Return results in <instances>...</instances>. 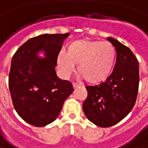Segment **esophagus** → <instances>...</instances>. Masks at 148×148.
<instances>
[{
    "label": "esophagus",
    "instance_id": "obj_1",
    "mask_svg": "<svg viewBox=\"0 0 148 148\" xmlns=\"http://www.w3.org/2000/svg\"><path fill=\"white\" fill-rule=\"evenodd\" d=\"M79 87V84H77V83H73V88L76 89L77 88H78Z\"/></svg>",
    "mask_w": 148,
    "mask_h": 148
}]
</instances>
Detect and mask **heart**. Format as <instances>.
Segmentation results:
<instances>
[{
  "label": "heart",
  "instance_id": "1",
  "mask_svg": "<svg viewBox=\"0 0 148 148\" xmlns=\"http://www.w3.org/2000/svg\"><path fill=\"white\" fill-rule=\"evenodd\" d=\"M115 56V49L109 42L79 39L69 45L66 54H59L57 64L65 77H68L77 65L80 76L86 82L95 84L110 77Z\"/></svg>",
  "mask_w": 148,
  "mask_h": 148
}]
</instances>
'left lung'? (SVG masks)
<instances>
[{"label": "left lung", "instance_id": "1", "mask_svg": "<svg viewBox=\"0 0 148 148\" xmlns=\"http://www.w3.org/2000/svg\"><path fill=\"white\" fill-rule=\"evenodd\" d=\"M116 50L111 75L99 85L87 86L88 98L82 104L86 117L100 127H110L123 120L136 100L139 64L132 51L113 38H107Z\"/></svg>", "mask_w": 148, "mask_h": 148}]
</instances>
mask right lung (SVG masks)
<instances>
[{"label": "right lung", "instance_id": "right-lung-1", "mask_svg": "<svg viewBox=\"0 0 148 148\" xmlns=\"http://www.w3.org/2000/svg\"><path fill=\"white\" fill-rule=\"evenodd\" d=\"M67 34H41L19 48L12 59L9 90L13 106L27 123L45 126L56 121L72 84L60 79L56 71L59 52ZM43 52L45 58H38Z\"/></svg>", "mask_w": 148, "mask_h": 148}]
</instances>
